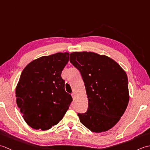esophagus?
Wrapping results in <instances>:
<instances>
[{
  "instance_id": "34e87169",
  "label": "esophagus",
  "mask_w": 150,
  "mask_h": 150,
  "mask_svg": "<svg viewBox=\"0 0 150 150\" xmlns=\"http://www.w3.org/2000/svg\"><path fill=\"white\" fill-rule=\"evenodd\" d=\"M71 96H72V97H73V99H75V94L74 92H73V93H71Z\"/></svg>"
}]
</instances>
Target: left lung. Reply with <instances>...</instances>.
Listing matches in <instances>:
<instances>
[{
	"label": "left lung",
	"instance_id": "left-lung-1",
	"mask_svg": "<svg viewBox=\"0 0 150 150\" xmlns=\"http://www.w3.org/2000/svg\"><path fill=\"white\" fill-rule=\"evenodd\" d=\"M69 61L81 72L88 100L86 112L78 113L81 122L93 132L108 131L128 106L126 72L112 59L94 52H73Z\"/></svg>",
	"mask_w": 150,
	"mask_h": 150
}]
</instances>
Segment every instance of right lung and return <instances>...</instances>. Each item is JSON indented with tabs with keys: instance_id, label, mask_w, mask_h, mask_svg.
Listing matches in <instances>:
<instances>
[{
	"instance_id": "add662e5",
	"label": "right lung",
	"mask_w": 150,
	"mask_h": 150,
	"mask_svg": "<svg viewBox=\"0 0 150 150\" xmlns=\"http://www.w3.org/2000/svg\"><path fill=\"white\" fill-rule=\"evenodd\" d=\"M69 53H57L31 61L22 71L15 90L17 104L26 122L47 130L62 119L72 102L61 73Z\"/></svg>"
}]
</instances>
